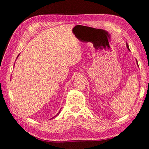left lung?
I'll list each match as a JSON object with an SVG mask.
<instances>
[{"mask_svg":"<svg viewBox=\"0 0 149 149\" xmlns=\"http://www.w3.org/2000/svg\"><path fill=\"white\" fill-rule=\"evenodd\" d=\"M127 49L130 50V48H129V46H128V45H127Z\"/></svg>","mask_w":149,"mask_h":149,"instance_id":"8db88e82","label":"left lung"}]
</instances>
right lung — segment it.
<instances>
[{"mask_svg": "<svg viewBox=\"0 0 149 149\" xmlns=\"http://www.w3.org/2000/svg\"><path fill=\"white\" fill-rule=\"evenodd\" d=\"M59 113H60V112H58V114H56V116H58V114H59ZM54 117H55V116H54Z\"/></svg>", "mask_w": 149, "mask_h": 149, "instance_id": "obj_1", "label": "right lung"}]
</instances>
